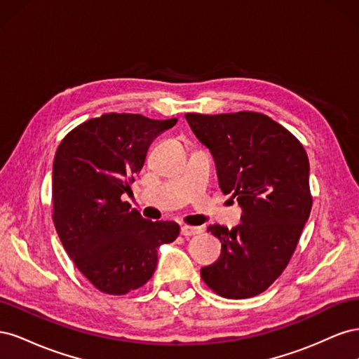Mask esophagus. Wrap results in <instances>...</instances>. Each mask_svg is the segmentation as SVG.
<instances>
[{
  "instance_id": "obj_1",
  "label": "esophagus",
  "mask_w": 359,
  "mask_h": 359,
  "mask_svg": "<svg viewBox=\"0 0 359 359\" xmlns=\"http://www.w3.org/2000/svg\"><path fill=\"white\" fill-rule=\"evenodd\" d=\"M201 232H202V227H198V226H187V224L181 226V235H184V236L198 235Z\"/></svg>"
}]
</instances>
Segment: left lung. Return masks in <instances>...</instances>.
I'll return each mask as SVG.
<instances>
[{"label":"left lung","mask_w":359,"mask_h":359,"mask_svg":"<svg viewBox=\"0 0 359 359\" xmlns=\"http://www.w3.org/2000/svg\"><path fill=\"white\" fill-rule=\"evenodd\" d=\"M210 149L219 186L241 206V224L208 232L222 243L217 262L201 269L215 293L243 299L266 290L295 252L311 211L306 149L287 130L256 112L186 114Z\"/></svg>","instance_id":"left-lung-1"}]
</instances>
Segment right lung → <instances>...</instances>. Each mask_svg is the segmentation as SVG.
<instances>
[{"instance_id":"right-lung-1","label":"right lung","mask_w":359,"mask_h":359,"mask_svg":"<svg viewBox=\"0 0 359 359\" xmlns=\"http://www.w3.org/2000/svg\"><path fill=\"white\" fill-rule=\"evenodd\" d=\"M177 118L106 114L62 139L52 168L53 223L67 255L91 283L109 295L144 286L153 277L158 248L177 240L175 222L145 220L128 202L135 173L153 139Z\"/></svg>"}]
</instances>
